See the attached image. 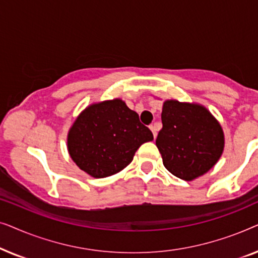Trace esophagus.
<instances>
[{"label":"esophagus","mask_w":258,"mask_h":258,"mask_svg":"<svg viewBox=\"0 0 258 258\" xmlns=\"http://www.w3.org/2000/svg\"><path fill=\"white\" fill-rule=\"evenodd\" d=\"M150 130L153 132V135H154L155 139H156V136H157V126H156V124H151Z\"/></svg>","instance_id":"esophagus-1"}]
</instances>
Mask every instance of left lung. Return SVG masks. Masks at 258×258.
Here are the masks:
<instances>
[{"instance_id": "1", "label": "left lung", "mask_w": 258, "mask_h": 258, "mask_svg": "<svg viewBox=\"0 0 258 258\" xmlns=\"http://www.w3.org/2000/svg\"><path fill=\"white\" fill-rule=\"evenodd\" d=\"M161 117L163 126L156 146L168 171L192 181L217 163L224 149V134L206 107L168 100Z\"/></svg>"}]
</instances>
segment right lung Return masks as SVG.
<instances>
[{"label":"right lung","instance_id":"right-lung-1","mask_svg":"<svg viewBox=\"0 0 258 258\" xmlns=\"http://www.w3.org/2000/svg\"><path fill=\"white\" fill-rule=\"evenodd\" d=\"M153 133L119 98L87 107L68 133V151L81 170L103 178L123 170Z\"/></svg>","mask_w":258,"mask_h":258}]
</instances>
